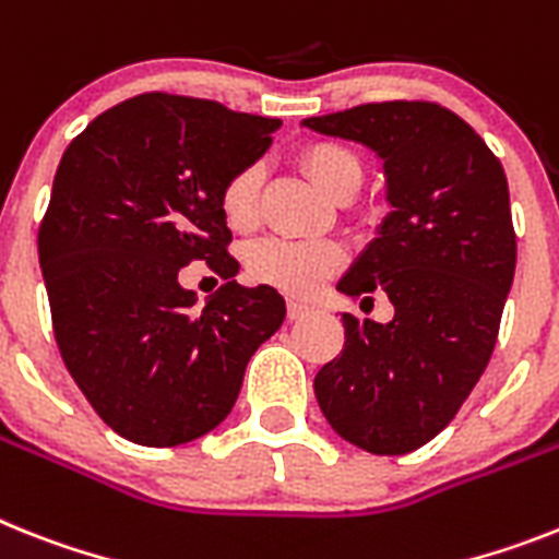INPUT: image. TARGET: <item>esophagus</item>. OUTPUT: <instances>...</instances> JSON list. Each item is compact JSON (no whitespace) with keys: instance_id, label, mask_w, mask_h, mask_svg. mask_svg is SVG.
I'll use <instances>...</instances> for the list:
<instances>
[{"instance_id":"1","label":"esophagus","mask_w":559,"mask_h":559,"mask_svg":"<svg viewBox=\"0 0 559 559\" xmlns=\"http://www.w3.org/2000/svg\"><path fill=\"white\" fill-rule=\"evenodd\" d=\"M309 312V307L304 301H287V318L289 321H298V318H304Z\"/></svg>"}]
</instances>
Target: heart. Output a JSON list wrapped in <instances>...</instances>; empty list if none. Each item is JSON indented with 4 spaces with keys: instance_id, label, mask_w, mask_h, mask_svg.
Returning <instances> with one entry per match:
<instances>
[{
    "instance_id": "b5f03b06",
    "label": "heart",
    "mask_w": 559,
    "mask_h": 559,
    "mask_svg": "<svg viewBox=\"0 0 559 559\" xmlns=\"http://www.w3.org/2000/svg\"><path fill=\"white\" fill-rule=\"evenodd\" d=\"M304 170L321 187L323 192L335 195L344 187L360 185V162L352 150L332 142L309 144L304 150ZM264 167L243 164L227 178L222 190L224 218L236 229L250 227L255 222L258 190H261ZM341 264V250L330 241H289V238H264L252 243L247 252V270L255 281L278 287L284 293L307 295Z\"/></svg>"
}]
</instances>
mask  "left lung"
I'll return each instance as SVG.
<instances>
[{
	"label": "left lung",
	"instance_id": "obj_1",
	"mask_svg": "<svg viewBox=\"0 0 559 559\" xmlns=\"http://www.w3.org/2000/svg\"><path fill=\"white\" fill-rule=\"evenodd\" d=\"M301 124L372 150L392 207L337 293L372 304L381 289L395 318L344 312V349L316 374L318 406L355 447L415 452L447 429L495 349L518 261L503 164L431 102L360 105Z\"/></svg>",
	"mask_w": 559,
	"mask_h": 559
}]
</instances>
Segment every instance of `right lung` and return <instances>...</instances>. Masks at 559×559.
<instances>
[{
	"label": "right lung",
	"mask_w": 559,
	"mask_h": 559,
	"mask_svg": "<svg viewBox=\"0 0 559 559\" xmlns=\"http://www.w3.org/2000/svg\"><path fill=\"white\" fill-rule=\"evenodd\" d=\"M278 119L144 93L64 150L39 227L56 344L98 417L139 447H181L229 415L252 352L287 304L241 287L227 252V178L264 156ZM195 257L228 284L194 309L177 270Z\"/></svg>",
	"instance_id": "obj_1"
}]
</instances>
